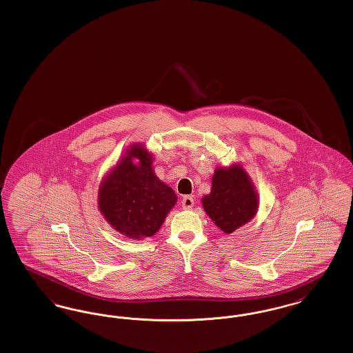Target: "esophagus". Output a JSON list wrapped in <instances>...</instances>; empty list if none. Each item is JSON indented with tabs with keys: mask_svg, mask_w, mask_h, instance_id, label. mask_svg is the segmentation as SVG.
<instances>
[{
	"mask_svg": "<svg viewBox=\"0 0 353 353\" xmlns=\"http://www.w3.org/2000/svg\"><path fill=\"white\" fill-rule=\"evenodd\" d=\"M181 205H183V209L189 210V209H192L193 205H194V199H193L192 196H184V197L181 199Z\"/></svg>",
	"mask_w": 353,
	"mask_h": 353,
	"instance_id": "obj_1",
	"label": "esophagus"
}]
</instances>
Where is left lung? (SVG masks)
Instances as JSON below:
<instances>
[{"label": "left lung", "mask_w": 353, "mask_h": 353, "mask_svg": "<svg viewBox=\"0 0 353 353\" xmlns=\"http://www.w3.org/2000/svg\"><path fill=\"white\" fill-rule=\"evenodd\" d=\"M212 184V192L203 196L202 206L222 232L230 234L255 216L258 196L241 167L217 169Z\"/></svg>", "instance_id": "left-lung-1"}]
</instances>
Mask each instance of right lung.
Instances as JSON below:
<instances>
[{
    "label": "right lung",
    "instance_id": "obj_1",
    "mask_svg": "<svg viewBox=\"0 0 353 353\" xmlns=\"http://www.w3.org/2000/svg\"><path fill=\"white\" fill-rule=\"evenodd\" d=\"M139 163L134 165L133 159ZM151 153L137 144L103 180L98 205L104 219L121 234L140 239L154 234L177 196L152 169Z\"/></svg>",
    "mask_w": 353,
    "mask_h": 353
}]
</instances>
